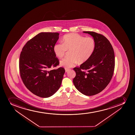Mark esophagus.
I'll list each match as a JSON object with an SVG mask.
<instances>
[{
  "label": "esophagus",
  "mask_w": 135,
  "mask_h": 135,
  "mask_svg": "<svg viewBox=\"0 0 135 135\" xmlns=\"http://www.w3.org/2000/svg\"><path fill=\"white\" fill-rule=\"evenodd\" d=\"M69 69H66V68H65V72H68V71H69Z\"/></svg>",
  "instance_id": "esophagus-1"
}]
</instances>
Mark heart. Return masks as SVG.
I'll use <instances>...</instances> for the list:
<instances>
[{"mask_svg": "<svg viewBox=\"0 0 135 135\" xmlns=\"http://www.w3.org/2000/svg\"><path fill=\"white\" fill-rule=\"evenodd\" d=\"M63 44H56L54 47L56 56L61 58L65 55L67 51H70V58H64L60 61V65L65 68L74 66L77 63L82 64L89 59L95 47V40L92 38L84 37L76 33L65 35Z\"/></svg>", "mask_w": 135, "mask_h": 135, "instance_id": "obj_1", "label": "heart"}]
</instances>
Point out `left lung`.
I'll return each mask as SVG.
<instances>
[{
    "instance_id": "1",
    "label": "left lung",
    "mask_w": 135,
    "mask_h": 135,
    "mask_svg": "<svg viewBox=\"0 0 135 135\" xmlns=\"http://www.w3.org/2000/svg\"><path fill=\"white\" fill-rule=\"evenodd\" d=\"M83 32L93 37L95 48L86 62L74 68L76 75L73 82L80 92L91 96L101 92L110 81L114 70L115 57L111 44L104 36L94 32Z\"/></svg>"
}]
</instances>
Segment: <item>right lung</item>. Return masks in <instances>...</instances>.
<instances>
[{"mask_svg":"<svg viewBox=\"0 0 135 135\" xmlns=\"http://www.w3.org/2000/svg\"><path fill=\"white\" fill-rule=\"evenodd\" d=\"M57 32H40L24 46L19 59L20 76L28 89L37 96L48 98L61 85L64 68L51 70L59 64L54 51Z\"/></svg>","mask_w":135,"mask_h":135,"instance_id":"add662e5","label":"right lung"}]
</instances>
